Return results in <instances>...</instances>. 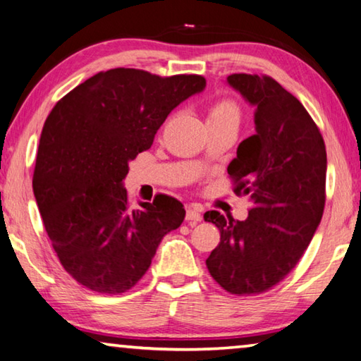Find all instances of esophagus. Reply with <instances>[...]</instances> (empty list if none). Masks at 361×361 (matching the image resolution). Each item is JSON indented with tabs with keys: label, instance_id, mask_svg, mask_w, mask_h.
<instances>
[{
	"label": "esophagus",
	"instance_id": "obj_1",
	"mask_svg": "<svg viewBox=\"0 0 361 361\" xmlns=\"http://www.w3.org/2000/svg\"><path fill=\"white\" fill-rule=\"evenodd\" d=\"M186 221L191 226H194L195 223H199V221H202V213H200V210L195 205H188Z\"/></svg>",
	"mask_w": 361,
	"mask_h": 361
}]
</instances>
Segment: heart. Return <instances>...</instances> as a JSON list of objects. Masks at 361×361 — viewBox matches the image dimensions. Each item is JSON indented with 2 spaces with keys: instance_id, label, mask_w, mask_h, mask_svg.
<instances>
[{
  "instance_id": "heart-1",
  "label": "heart",
  "mask_w": 361,
  "mask_h": 361,
  "mask_svg": "<svg viewBox=\"0 0 361 361\" xmlns=\"http://www.w3.org/2000/svg\"><path fill=\"white\" fill-rule=\"evenodd\" d=\"M239 108L234 102L221 100L210 108L207 121H237L239 122Z\"/></svg>"
}]
</instances>
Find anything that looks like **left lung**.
Returning a JSON list of instances; mask_svg holds the SVG:
<instances>
[{
	"label": "left lung",
	"instance_id": "8db88e82",
	"mask_svg": "<svg viewBox=\"0 0 361 361\" xmlns=\"http://www.w3.org/2000/svg\"><path fill=\"white\" fill-rule=\"evenodd\" d=\"M255 106V130L228 167L235 194L252 202L245 221L207 212L221 232L207 258L210 276L232 295H259L288 276L325 209L326 149L302 103L269 76H228Z\"/></svg>",
	"mask_w": 361,
	"mask_h": 361
}]
</instances>
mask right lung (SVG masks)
<instances>
[{"label": "right lung", "instance_id": "1", "mask_svg": "<svg viewBox=\"0 0 361 361\" xmlns=\"http://www.w3.org/2000/svg\"><path fill=\"white\" fill-rule=\"evenodd\" d=\"M204 89L197 75L114 68L79 84L47 116L33 192L60 262L85 288L130 290L164 235L180 228L186 215L180 200L159 194L132 209L124 178L170 111Z\"/></svg>", "mask_w": 361, "mask_h": 361}]
</instances>
